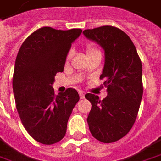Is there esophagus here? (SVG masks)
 <instances>
[{
  "mask_svg": "<svg viewBox=\"0 0 161 161\" xmlns=\"http://www.w3.org/2000/svg\"><path fill=\"white\" fill-rule=\"evenodd\" d=\"M79 95L80 99H83L84 97H85V94H84V92H83L82 91H79Z\"/></svg>",
  "mask_w": 161,
  "mask_h": 161,
  "instance_id": "obj_1",
  "label": "esophagus"
}]
</instances>
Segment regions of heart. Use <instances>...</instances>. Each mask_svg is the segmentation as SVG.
I'll list each match as a JSON object with an SVG mask.
<instances>
[{
    "label": "heart",
    "mask_w": 161,
    "mask_h": 161,
    "mask_svg": "<svg viewBox=\"0 0 161 161\" xmlns=\"http://www.w3.org/2000/svg\"><path fill=\"white\" fill-rule=\"evenodd\" d=\"M86 56H90V55H93V54H96V53H101L100 51L97 49V48L92 44H88L86 47ZM71 56V52L69 53L67 56V59L69 58V57Z\"/></svg>",
    "instance_id": "obj_1"
}]
</instances>
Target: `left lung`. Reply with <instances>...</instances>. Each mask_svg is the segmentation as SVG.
Returning <instances> with one entry per match:
<instances>
[{
  "label": "left lung",
  "instance_id": "obj_1",
  "mask_svg": "<svg viewBox=\"0 0 161 161\" xmlns=\"http://www.w3.org/2000/svg\"><path fill=\"white\" fill-rule=\"evenodd\" d=\"M88 39L97 42L105 53L100 80L108 96L86 93L92 103L87 123L92 135L105 143L116 142L130 131L139 110L143 86L142 62L126 34L119 28L105 25L83 31Z\"/></svg>",
  "mask_w": 161,
  "mask_h": 161
}]
</instances>
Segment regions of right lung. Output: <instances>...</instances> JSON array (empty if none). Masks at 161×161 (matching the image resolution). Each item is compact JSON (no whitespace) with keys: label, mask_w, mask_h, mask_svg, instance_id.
<instances>
[{"label":"right lung","mask_w":161,"mask_h":161,"mask_svg":"<svg viewBox=\"0 0 161 161\" xmlns=\"http://www.w3.org/2000/svg\"><path fill=\"white\" fill-rule=\"evenodd\" d=\"M80 29L42 27L23 42L15 61L13 87L16 108L25 130L37 142L53 144L64 138L77 91L68 88L55 95L54 77L63 72L71 43Z\"/></svg>","instance_id":"1"}]
</instances>
